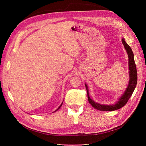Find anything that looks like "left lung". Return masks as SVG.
Wrapping results in <instances>:
<instances>
[{
  "label": "left lung",
  "instance_id": "left-lung-1",
  "mask_svg": "<svg viewBox=\"0 0 146 146\" xmlns=\"http://www.w3.org/2000/svg\"><path fill=\"white\" fill-rule=\"evenodd\" d=\"M122 42L124 46L127 53L129 56V82L126 90L120 98L117 101L116 104L114 105H103L95 102L92 100L89 96V92H88V88L85 84V86L87 90L88 94V99L90 104L94 108L100 110V111H114L119 108L123 107L127 103L128 100L130 98L131 96L133 94V92L135 89L136 84H137V70L136 64L134 60V55L132 52L131 47L127 44V43L125 41L124 38L122 39Z\"/></svg>",
  "mask_w": 146,
  "mask_h": 146
}]
</instances>
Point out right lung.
<instances>
[{
    "label": "right lung",
    "mask_w": 146,
    "mask_h": 146,
    "mask_svg": "<svg viewBox=\"0 0 146 146\" xmlns=\"http://www.w3.org/2000/svg\"><path fill=\"white\" fill-rule=\"evenodd\" d=\"M62 104H63V102H62V104H61V105H60V107H58V109H56V110H55V111H57V110H58V109H60V107H61V105H62Z\"/></svg>",
    "instance_id": "add662e5"
}]
</instances>
